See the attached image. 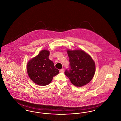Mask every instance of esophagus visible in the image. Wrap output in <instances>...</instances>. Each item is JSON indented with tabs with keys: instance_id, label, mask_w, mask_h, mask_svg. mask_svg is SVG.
Listing matches in <instances>:
<instances>
[{
	"instance_id": "1",
	"label": "esophagus",
	"mask_w": 121,
	"mask_h": 121,
	"mask_svg": "<svg viewBox=\"0 0 121 121\" xmlns=\"http://www.w3.org/2000/svg\"><path fill=\"white\" fill-rule=\"evenodd\" d=\"M59 72H60V73H63V72H64V69H60V71H59Z\"/></svg>"
}]
</instances>
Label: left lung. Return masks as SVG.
<instances>
[{
  "mask_svg": "<svg viewBox=\"0 0 121 121\" xmlns=\"http://www.w3.org/2000/svg\"><path fill=\"white\" fill-rule=\"evenodd\" d=\"M69 70L65 74L75 86H84L90 82L95 72V64L91 57L82 50H68Z\"/></svg>",
  "mask_w": 121,
  "mask_h": 121,
  "instance_id": "obj_1",
  "label": "left lung"
}]
</instances>
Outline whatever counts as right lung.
Segmentation results:
<instances>
[{
  "label": "right lung",
  "instance_id": "obj_1",
  "mask_svg": "<svg viewBox=\"0 0 121 121\" xmlns=\"http://www.w3.org/2000/svg\"><path fill=\"white\" fill-rule=\"evenodd\" d=\"M49 51L43 50L27 63V70L29 77L39 85L49 84L53 77L59 72L54 67L53 62L49 59Z\"/></svg>",
  "mask_w": 121,
  "mask_h": 121
}]
</instances>
